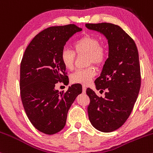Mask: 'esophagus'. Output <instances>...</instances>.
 <instances>
[{"label": "esophagus", "instance_id": "obj_1", "mask_svg": "<svg viewBox=\"0 0 153 153\" xmlns=\"http://www.w3.org/2000/svg\"><path fill=\"white\" fill-rule=\"evenodd\" d=\"M85 92H86V86L82 85V93H83V94H85Z\"/></svg>", "mask_w": 153, "mask_h": 153}]
</instances>
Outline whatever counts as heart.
Here are the masks:
<instances>
[{
  "label": "heart",
  "mask_w": 153,
  "mask_h": 153,
  "mask_svg": "<svg viewBox=\"0 0 153 153\" xmlns=\"http://www.w3.org/2000/svg\"><path fill=\"white\" fill-rule=\"evenodd\" d=\"M73 49L77 54H87L88 63L95 65L102 64L106 58V52L105 48L100 45V42L94 36L86 35L78 39L73 44ZM75 53L73 50L68 48L63 49L60 54V59L65 68L71 70L73 68ZM96 71L94 67L75 71L71 76V82L87 85L96 75Z\"/></svg>",
  "instance_id": "1"
}]
</instances>
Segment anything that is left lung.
<instances>
[{"label": "left lung", "instance_id": "obj_1", "mask_svg": "<svg viewBox=\"0 0 153 153\" xmlns=\"http://www.w3.org/2000/svg\"><path fill=\"white\" fill-rule=\"evenodd\" d=\"M85 26L108 40V57L95 80L97 90H106L105 97H99L89 88L86 94L91 101L88 113L91 124L100 131L111 132L127 121L137 99L141 85L138 50L134 40L120 26L110 23Z\"/></svg>", "mask_w": 153, "mask_h": 153}]
</instances>
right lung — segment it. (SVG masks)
<instances>
[{"label": "right lung", "mask_w": 153, "mask_h": 153, "mask_svg": "<svg viewBox=\"0 0 153 153\" xmlns=\"http://www.w3.org/2000/svg\"><path fill=\"white\" fill-rule=\"evenodd\" d=\"M80 31L75 24L47 28L34 36L23 56L20 67L23 106L33 126L45 134L62 130L68 110L82 93L80 84L69 86L65 93L54 88L58 82L69 80L60 54L68 39Z\"/></svg>", "instance_id": "obj_1"}]
</instances>
